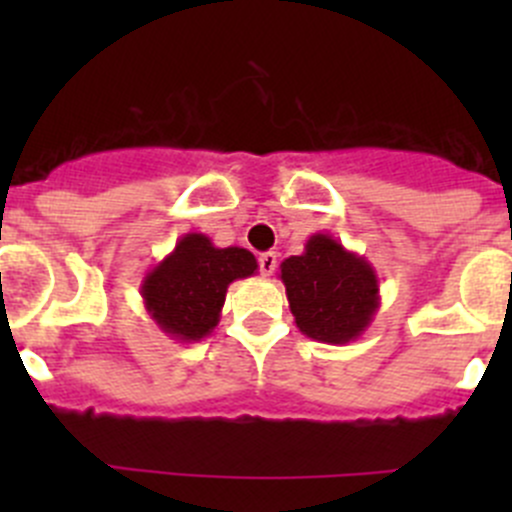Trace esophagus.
Wrapping results in <instances>:
<instances>
[{
	"label": "esophagus",
	"mask_w": 512,
	"mask_h": 512,
	"mask_svg": "<svg viewBox=\"0 0 512 512\" xmlns=\"http://www.w3.org/2000/svg\"><path fill=\"white\" fill-rule=\"evenodd\" d=\"M257 262H260L262 275L270 277L272 272H275V267H277V255H275V252H262V255L257 257Z\"/></svg>",
	"instance_id": "34e87169"
}]
</instances>
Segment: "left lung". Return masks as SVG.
<instances>
[{"instance_id": "1", "label": "left lung", "mask_w": 512, "mask_h": 512, "mask_svg": "<svg viewBox=\"0 0 512 512\" xmlns=\"http://www.w3.org/2000/svg\"><path fill=\"white\" fill-rule=\"evenodd\" d=\"M280 280L294 324L314 342H354L379 312V277L371 262L327 232H314L302 255L282 262Z\"/></svg>"}]
</instances>
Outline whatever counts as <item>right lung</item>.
Here are the masks:
<instances>
[{"instance_id":"1","label":"right lung","mask_w":512,"mask_h":512,"mask_svg":"<svg viewBox=\"0 0 512 512\" xmlns=\"http://www.w3.org/2000/svg\"><path fill=\"white\" fill-rule=\"evenodd\" d=\"M255 272L257 260L245 247H215L203 232H188L146 272L143 307L165 337L200 342L218 327L227 287Z\"/></svg>"}]
</instances>
